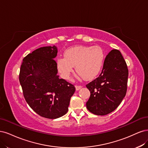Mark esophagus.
I'll list each match as a JSON object with an SVG mask.
<instances>
[{"mask_svg":"<svg viewBox=\"0 0 148 148\" xmlns=\"http://www.w3.org/2000/svg\"><path fill=\"white\" fill-rule=\"evenodd\" d=\"M82 87V86H81V85H75L76 90H79Z\"/></svg>","mask_w":148,"mask_h":148,"instance_id":"1","label":"esophagus"}]
</instances>
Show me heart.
Here are the masks:
<instances>
[{"label":"heart","mask_w":148,"mask_h":148,"mask_svg":"<svg viewBox=\"0 0 148 148\" xmlns=\"http://www.w3.org/2000/svg\"><path fill=\"white\" fill-rule=\"evenodd\" d=\"M105 60L103 50L99 46H75L66 50L64 57H60L57 66L60 73L65 79H68L73 72V66L79 77L90 80L101 71Z\"/></svg>","instance_id":"b5f03b06"}]
</instances>
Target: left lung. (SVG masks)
<instances>
[{
    "label": "left lung",
    "mask_w": 148,
    "mask_h": 148,
    "mask_svg": "<svg viewBox=\"0 0 148 148\" xmlns=\"http://www.w3.org/2000/svg\"><path fill=\"white\" fill-rule=\"evenodd\" d=\"M128 70L121 51L114 49L107 55L99 77L86 85L90 97L88 110L98 116L114 111L125 97Z\"/></svg>",
    "instance_id": "8db88e82"
}]
</instances>
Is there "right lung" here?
Masks as SVG:
<instances>
[{
	"label": "right lung",
	"instance_id": "1",
	"mask_svg": "<svg viewBox=\"0 0 148 148\" xmlns=\"http://www.w3.org/2000/svg\"><path fill=\"white\" fill-rule=\"evenodd\" d=\"M57 53L55 45L33 51L23 58L19 75L27 104L39 116L50 119L67 113L75 90L74 85L57 75Z\"/></svg>",
	"mask_w": 148,
	"mask_h": 148
}]
</instances>
